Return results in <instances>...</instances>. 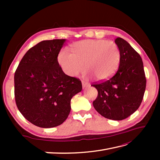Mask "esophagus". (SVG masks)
<instances>
[{"mask_svg": "<svg viewBox=\"0 0 160 160\" xmlns=\"http://www.w3.org/2000/svg\"><path fill=\"white\" fill-rule=\"evenodd\" d=\"M82 81V87H83V88H85V87H88L89 86V83L88 82H85V81L84 80H81Z\"/></svg>", "mask_w": 160, "mask_h": 160, "instance_id": "1", "label": "esophagus"}]
</instances>
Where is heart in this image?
Returning <instances> with one entry per match:
<instances>
[{
    "label": "heart",
    "mask_w": 160,
    "mask_h": 160,
    "mask_svg": "<svg viewBox=\"0 0 160 160\" xmlns=\"http://www.w3.org/2000/svg\"><path fill=\"white\" fill-rule=\"evenodd\" d=\"M58 59L64 71L71 76H77L85 68L88 76L103 80L116 71L120 52L113 40H84L72 45L71 53L61 50Z\"/></svg>",
    "instance_id": "heart-1"
}]
</instances>
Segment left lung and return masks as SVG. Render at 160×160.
Returning a JSON list of instances; mask_svg holds the SVG:
<instances>
[{
  "label": "left lung",
  "mask_w": 160,
  "mask_h": 160,
  "mask_svg": "<svg viewBox=\"0 0 160 160\" xmlns=\"http://www.w3.org/2000/svg\"><path fill=\"white\" fill-rule=\"evenodd\" d=\"M115 42L120 52L119 67L107 80L92 84L98 92L93 105L103 117L122 120L140 107L147 80L140 54L123 38H115Z\"/></svg>",
  "instance_id": "obj_1"
}]
</instances>
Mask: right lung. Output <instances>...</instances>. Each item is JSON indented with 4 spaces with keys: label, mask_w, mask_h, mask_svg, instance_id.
Segmentation results:
<instances>
[{
    "label": "right lung",
    "mask_w": 160,
    "mask_h": 160,
    "mask_svg": "<svg viewBox=\"0 0 160 160\" xmlns=\"http://www.w3.org/2000/svg\"><path fill=\"white\" fill-rule=\"evenodd\" d=\"M65 39L43 40L24 55L14 74L16 106L37 127L52 128L66 120L71 100L82 91L78 78L67 76L58 56Z\"/></svg>",
    "instance_id": "right-lung-1"
}]
</instances>
